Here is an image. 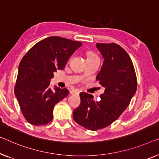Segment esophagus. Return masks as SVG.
Here are the masks:
<instances>
[{
  "instance_id": "esophagus-1",
  "label": "esophagus",
  "mask_w": 159,
  "mask_h": 159,
  "mask_svg": "<svg viewBox=\"0 0 159 159\" xmlns=\"http://www.w3.org/2000/svg\"><path fill=\"white\" fill-rule=\"evenodd\" d=\"M79 93H80V91L77 89H73L70 91V93L71 95H79Z\"/></svg>"
}]
</instances>
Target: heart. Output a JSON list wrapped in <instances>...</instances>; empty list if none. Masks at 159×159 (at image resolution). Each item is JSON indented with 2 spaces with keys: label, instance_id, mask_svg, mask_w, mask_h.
<instances>
[{
  "label": "heart",
  "instance_id": "b5f03b06",
  "mask_svg": "<svg viewBox=\"0 0 159 159\" xmlns=\"http://www.w3.org/2000/svg\"><path fill=\"white\" fill-rule=\"evenodd\" d=\"M88 56H89V58H98L96 54H94L93 53H89Z\"/></svg>",
  "mask_w": 159,
  "mask_h": 159
}]
</instances>
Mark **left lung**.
Returning <instances> with one entry per match:
<instances>
[{"mask_svg":"<svg viewBox=\"0 0 159 159\" xmlns=\"http://www.w3.org/2000/svg\"><path fill=\"white\" fill-rule=\"evenodd\" d=\"M104 58L96 80L104 87L101 100L85 92L80 93V104L73 118L85 129L97 131L111 125L124 112L134 96L137 79L134 66L127 52L114 43H96Z\"/></svg>","mask_w":159,"mask_h":159,"instance_id":"8db88e82","label":"left lung"}]
</instances>
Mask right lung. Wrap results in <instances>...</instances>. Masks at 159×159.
<instances>
[{
    "instance_id": "obj_1",
    "label": "right lung",
    "mask_w": 159,
    "mask_h": 159,
    "mask_svg": "<svg viewBox=\"0 0 159 159\" xmlns=\"http://www.w3.org/2000/svg\"><path fill=\"white\" fill-rule=\"evenodd\" d=\"M82 45L59 36H51L37 43L23 57L14 92L23 116L34 125L48 124L53 119L57 103L68 96L66 89L49 87L58 69H63L70 56Z\"/></svg>"
}]
</instances>
